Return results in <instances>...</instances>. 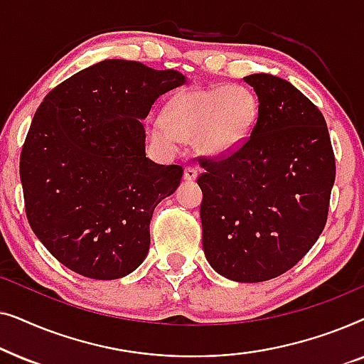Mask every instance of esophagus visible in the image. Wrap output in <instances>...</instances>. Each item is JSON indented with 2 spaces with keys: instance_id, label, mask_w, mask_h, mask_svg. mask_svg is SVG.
<instances>
[{
  "instance_id": "34e87169",
  "label": "esophagus",
  "mask_w": 364,
  "mask_h": 364,
  "mask_svg": "<svg viewBox=\"0 0 364 364\" xmlns=\"http://www.w3.org/2000/svg\"><path fill=\"white\" fill-rule=\"evenodd\" d=\"M197 171L193 167H186V171H183V181L186 182H193L197 178Z\"/></svg>"
}]
</instances>
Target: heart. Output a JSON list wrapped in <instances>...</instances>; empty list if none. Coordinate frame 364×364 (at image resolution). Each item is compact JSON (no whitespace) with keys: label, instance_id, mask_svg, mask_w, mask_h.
<instances>
[{"label":"heart","instance_id":"1","mask_svg":"<svg viewBox=\"0 0 364 364\" xmlns=\"http://www.w3.org/2000/svg\"><path fill=\"white\" fill-rule=\"evenodd\" d=\"M255 117V99L245 87H196L177 94L166 107V117L149 119L147 134L166 154L177 152L182 141H196L202 154L222 157L247 142Z\"/></svg>","mask_w":364,"mask_h":364}]
</instances>
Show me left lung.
Wrapping results in <instances>:
<instances>
[{"label":"left lung","mask_w":364,"mask_h":364,"mask_svg":"<svg viewBox=\"0 0 364 364\" xmlns=\"http://www.w3.org/2000/svg\"><path fill=\"white\" fill-rule=\"evenodd\" d=\"M258 97L247 142L220 161H203L202 245L218 275L272 280L296 265L321 235L335 183L325 117L291 82L258 73L243 77Z\"/></svg>","instance_id":"left-lung-1"}]
</instances>
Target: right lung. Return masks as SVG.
Here are the masks:
<instances>
[{"instance_id": "1", "label": "right lung", "mask_w": 364, "mask_h": 364, "mask_svg": "<svg viewBox=\"0 0 364 364\" xmlns=\"http://www.w3.org/2000/svg\"><path fill=\"white\" fill-rule=\"evenodd\" d=\"M182 73L106 59L44 97L24 141L19 177L28 222L69 270L116 280L146 260L157 203L183 168L146 157L142 121Z\"/></svg>"}]
</instances>
